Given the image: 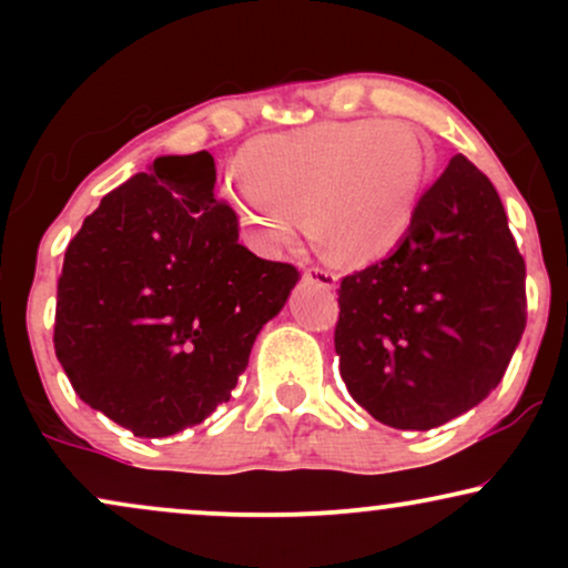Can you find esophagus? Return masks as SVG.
Listing matches in <instances>:
<instances>
[{
  "label": "esophagus",
  "mask_w": 568,
  "mask_h": 568,
  "mask_svg": "<svg viewBox=\"0 0 568 568\" xmlns=\"http://www.w3.org/2000/svg\"><path fill=\"white\" fill-rule=\"evenodd\" d=\"M304 277L310 280V283H317V285H321V288H325V291H334V288H336V277L331 275V272L321 270V266H310V270L304 272Z\"/></svg>",
  "instance_id": "34e87169"
}]
</instances>
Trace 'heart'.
<instances>
[{"label":"heart","mask_w":568,"mask_h":568,"mask_svg":"<svg viewBox=\"0 0 568 568\" xmlns=\"http://www.w3.org/2000/svg\"><path fill=\"white\" fill-rule=\"evenodd\" d=\"M240 179L226 197L253 245L266 253L291 245L304 216L325 262L366 266L393 253L414 224L427 152L406 122H317L247 143Z\"/></svg>","instance_id":"heart-1"}]
</instances>
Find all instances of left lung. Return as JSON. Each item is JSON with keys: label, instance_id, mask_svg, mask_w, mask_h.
Wrapping results in <instances>:
<instances>
[{"label": "left lung", "instance_id": "8db88e82", "mask_svg": "<svg viewBox=\"0 0 568 568\" xmlns=\"http://www.w3.org/2000/svg\"><path fill=\"white\" fill-rule=\"evenodd\" d=\"M526 328V264L505 207L456 154L400 245L338 285L336 355L382 425L433 429L478 406Z\"/></svg>", "mask_w": 568, "mask_h": 568}]
</instances>
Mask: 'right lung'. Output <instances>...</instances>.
<instances>
[{
    "mask_svg": "<svg viewBox=\"0 0 568 568\" xmlns=\"http://www.w3.org/2000/svg\"><path fill=\"white\" fill-rule=\"evenodd\" d=\"M207 152L168 154L84 219L58 277L55 355L74 393L139 438L230 400L298 270L240 245Z\"/></svg>",
    "mask_w": 568,
    "mask_h": 568,
    "instance_id": "obj_1",
    "label": "right lung"
}]
</instances>
